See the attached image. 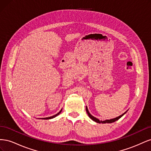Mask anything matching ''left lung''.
Returning <instances> with one entry per match:
<instances>
[{
	"instance_id": "left-lung-1",
	"label": "left lung",
	"mask_w": 151,
	"mask_h": 151,
	"mask_svg": "<svg viewBox=\"0 0 151 151\" xmlns=\"http://www.w3.org/2000/svg\"><path fill=\"white\" fill-rule=\"evenodd\" d=\"M86 111H87V113H88V116H89V117L91 118V120H93V121H94L95 122H96V123H113V122H116V121H117L118 119H120V118L122 117V116H123V115H125V114L127 112V111H126L124 113H123L122 115H121L120 116H118V117H116V118H113V119H110V120H104V121H102V120H99V119H98V118H96V117H94V116H93L92 115H91V114L89 113V110H88V107H87V106H86Z\"/></svg>"
}]
</instances>
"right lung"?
I'll use <instances>...</instances> for the list:
<instances>
[{
    "label": "right lung",
    "instance_id": "add662e5",
    "mask_svg": "<svg viewBox=\"0 0 151 151\" xmlns=\"http://www.w3.org/2000/svg\"><path fill=\"white\" fill-rule=\"evenodd\" d=\"M62 109H61V110L59 111L58 113H57L56 115H53V116H50V117H47V118H40V119H42V120H49V119H52V118H55V117H56L57 116H58L59 114H60V113H61V111H62Z\"/></svg>",
    "mask_w": 151,
    "mask_h": 151
}]
</instances>
